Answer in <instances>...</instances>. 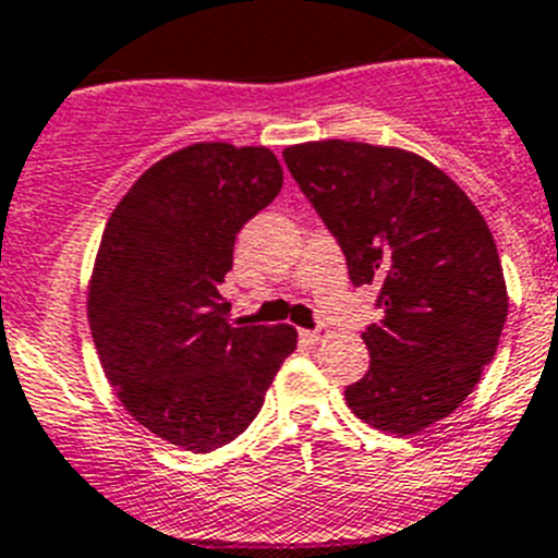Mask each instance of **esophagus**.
I'll return each mask as SVG.
<instances>
[{
    "label": "esophagus",
    "mask_w": 558,
    "mask_h": 558,
    "mask_svg": "<svg viewBox=\"0 0 558 558\" xmlns=\"http://www.w3.org/2000/svg\"><path fill=\"white\" fill-rule=\"evenodd\" d=\"M329 335V327H315V329H302V338L307 340V343H318V340H324Z\"/></svg>",
    "instance_id": "34e87169"
}]
</instances>
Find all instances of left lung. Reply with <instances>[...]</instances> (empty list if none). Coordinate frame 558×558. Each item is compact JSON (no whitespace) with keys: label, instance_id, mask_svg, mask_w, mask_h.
I'll return each mask as SVG.
<instances>
[{"label":"left lung","instance_id":"1","mask_svg":"<svg viewBox=\"0 0 558 558\" xmlns=\"http://www.w3.org/2000/svg\"><path fill=\"white\" fill-rule=\"evenodd\" d=\"M293 179L338 236L354 284H379L366 377L347 405L413 436L450 416L500 343L509 293L489 226L433 161L402 147L322 140L284 147Z\"/></svg>","mask_w":558,"mask_h":558}]
</instances>
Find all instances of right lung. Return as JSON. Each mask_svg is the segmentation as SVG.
I'll return each mask as SVG.
<instances>
[{"label": "right lung", "instance_id": "1", "mask_svg": "<svg viewBox=\"0 0 558 558\" xmlns=\"http://www.w3.org/2000/svg\"><path fill=\"white\" fill-rule=\"evenodd\" d=\"M279 190L268 147L195 142L147 167L108 218L88 327L122 408L167 445L234 441L293 354L290 324L234 327L218 290L236 231Z\"/></svg>", "mask_w": 558, "mask_h": 558}]
</instances>
